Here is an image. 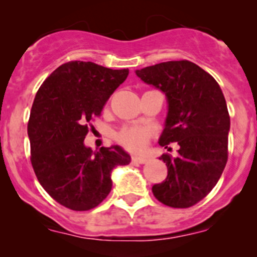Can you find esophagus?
<instances>
[{"mask_svg":"<svg viewBox=\"0 0 257 257\" xmlns=\"http://www.w3.org/2000/svg\"><path fill=\"white\" fill-rule=\"evenodd\" d=\"M132 160H133L134 163H139V164H145V163H148V158L145 157H133L132 158Z\"/></svg>","mask_w":257,"mask_h":257,"instance_id":"obj_1","label":"esophagus"}]
</instances>
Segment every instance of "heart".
Wrapping results in <instances>:
<instances>
[{
    "label": "heart",
    "instance_id": "1",
    "mask_svg": "<svg viewBox=\"0 0 257 257\" xmlns=\"http://www.w3.org/2000/svg\"><path fill=\"white\" fill-rule=\"evenodd\" d=\"M150 138V131L147 126H124L118 133L119 144L133 153H142L147 148Z\"/></svg>",
    "mask_w": 257,
    "mask_h": 257
}]
</instances>
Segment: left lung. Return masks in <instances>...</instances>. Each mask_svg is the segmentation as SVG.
Segmentation results:
<instances>
[{
    "mask_svg": "<svg viewBox=\"0 0 257 257\" xmlns=\"http://www.w3.org/2000/svg\"><path fill=\"white\" fill-rule=\"evenodd\" d=\"M136 73L168 98L169 112L159 144L179 145L177 157L165 153L159 158L168 167V177L153 186V194L170 208H190L212 190L227 162L230 115L221 88L208 72L186 59Z\"/></svg>",
    "mask_w": 257,
    "mask_h": 257,
    "instance_id": "1",
    "label": "left lung"
}]
</instances>
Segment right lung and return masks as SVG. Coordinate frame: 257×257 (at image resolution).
Here are the masks:
<instances>
[{"label": "right lung", "instance_id": "add662e5", "mask_svg": "<svg viewBox=\"0 0 257 257\" xmlns=\"http://www.w3.org/2000/svg\"><path fill=\"white\" fill-rule=\"evenodd\" d=\"M129 69L72 61L46 78L33 100L27 132L31 163L53 200L74 211L99 205L112 190V170L131 157L120 147L84 145L92 121L125 80Z\"/></svg>", "mask_w": 257, "mask_h": 257}]
</instances>
